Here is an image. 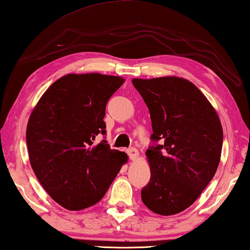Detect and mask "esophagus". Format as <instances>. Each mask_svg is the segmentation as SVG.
Masks as SVG:
<instances>
[{
  "mask_svg": "<svg viewBox=\"0 0 250 250\" xmlns=\"http://www.w3.org/2000/svg\"><path fill=\"white\" fill-rule=\"evenodd\" d=\"M127 154L129 156V159L130 160H137L138 156H139L138 150L136 149V148H130V149L127 150Z\"/></svg>",
  "mask_w": 250,
  "mask_h": 250,
  "instance_id": "obj_1",
  "label": "esophagus"
}]
</instances>
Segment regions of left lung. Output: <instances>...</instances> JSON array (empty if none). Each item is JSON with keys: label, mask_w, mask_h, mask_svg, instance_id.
<instances>
[{"label": "left lung", "mask_w": 250, "mask_h": 250, "mask_svg": "<svg viewBox=\"0 0 250 250\" xmlns=\"http://www.w3.org/2000/svg\"><path fill=\"white\" fill-rule=\"evenodd\" d=\"M150 113L147 149L150 180L142 200L156 214L174 215L191 207L215 174L223 128L215 108L193 83L168 76L132 80Z\"/></svg>", "instance_id": "obj_1"}]
</instances>
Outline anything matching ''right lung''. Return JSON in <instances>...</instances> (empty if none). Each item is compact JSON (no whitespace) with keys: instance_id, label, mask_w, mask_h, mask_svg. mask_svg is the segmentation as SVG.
I'll list each match as a JSON object with an SVG mask.
<instances>
[{"instance_id":"1","label":"right lung","mask_w":250,"mask_h":250,"mask_svg":"<svg viewBox=\"0 0 250 250\" xmlns=\"http://www.w3.org/2000/svg\"><path fill=\"white\" fill-rule=\"evenodd\" d=\"M125 82L101 73H69L48 87L26 129L29 163L50 198L69 211L99 202L127 163L125 152L103 141L105 107Z\"/></svg>"}]
</instances>
